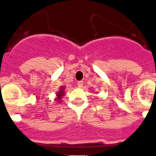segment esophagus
<instances>
[{
	"mask_svg": "<svg viewBox=\"0 0 156 156\" xmlns=\"http://www.w3.org/2000/svg\"><path fill=\"white\" fill-rule=\"evenodd\" d=\"M78 87H83V81H79V82H78Z\"/></svg>",
	"mask_w": 156,
	"mask_h": 156,
	"instance_id": "1",
	"label": "esophagus"
}]
</instances>
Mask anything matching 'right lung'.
<instances>
[{"instance_id":"obj_1","label":"right lung","mask_w":156,"mask_h":156,"mask_svg":"<svg viewBox=\"0 0 156 156\" xmlns=\"http://www.w3.org/2000/svg\"><path fill=\"white\" fill-rule=\"evenodd\" d=\"M65 88L64 87H60V90H59V91L57 93H56V101H58V103L61 102V98H62V96H64V95H65Z\"/></svg>"}]
</instances>
